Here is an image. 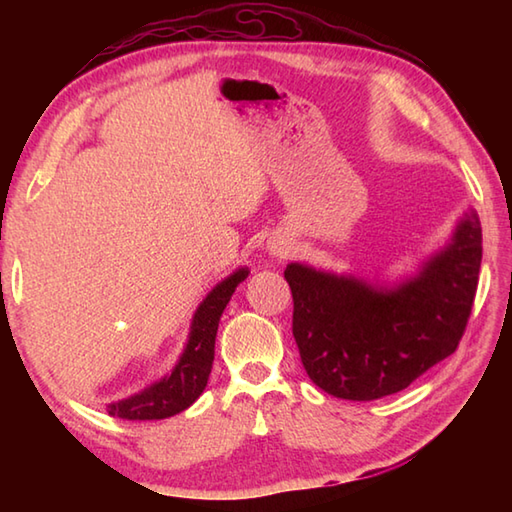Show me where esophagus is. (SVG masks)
I'll return each instance as SVG.
<instances>
[{
  "mask_svg": "<svg viewBox=\"0 0 512 512\" xmlns=\"http://www.w3.org/2000/svg\"><path fill=\"white\" fill-rule=\"evenodd\" d=\"M292 242L288 237H284V235H275V237H270L268 239V246H266V250H268V255L270 257H275V259H286V257H290L292 255Z\"/></svg>",
  "mask_w": 512,
  "mask_h": 512,
  "instance_id": "obj_1",
  "label": "esophagus"
}]
</instances>
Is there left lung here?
<instances>
[{"label":"left lung","instance_id":"left-lung-1","mask_svg":"<svg viewBox=\"0 0 512 512\" xmlns=\"http://www.w3.org/2000/svg\"><path fill=\"white\" fill-rule=\"evenodd\" d=\"M480 264L475 209L416 273L394 284L288 264L292 334L312 383L343 400H376L409 387L458 347Z\"/></svg>","mask_w":512,"mask_h":512}]
</instances>
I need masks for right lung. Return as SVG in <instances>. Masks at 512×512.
<instances>
[{
  "instance_id": "1",
  "label": "right lung",
  "mask_w": 512,
  "mask_h": 512,
  "mask_svg": "<svg viewBox=\"0 0 512 512\" xmlns=\"http://www.w3.org/2000/svg\"><path fill=\"white\" fill-rule=\"evenodd\" d=\"M248 277V268H237L224 277L220 284L211 288L209 295L195 310L189 328V339L171 372L162 376L156 383L140 389L138 394L127 396L107 405V413L123 420H162L189 409L206 387L209 380L213 356H215V336L220 317L231 301L235 288Z\"/></svg>"
}]
</instances>
